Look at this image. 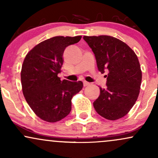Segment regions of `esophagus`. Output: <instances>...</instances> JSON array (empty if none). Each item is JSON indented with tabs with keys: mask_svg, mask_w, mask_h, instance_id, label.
Here are the masks:
<instances>
[{
	"mask_svg": "<svg viewBox=\"0 0 158 158\" xmlns=\"http://www.w3.org/2000/svg\"><path fill=\"white\" fill-rule=\"evenodd\" d=\"M90 84L88 82V81H83V85H84V87H86V86H88V85H89Z\"/></svg>",
	"mask_w": 158,
	"mask_h": 158,
	"instance_id": "esophagus-1",
	"label": "esophagus"
}]
</instances>
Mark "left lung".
Wrapping results in <instances>:
<instances>
[{"mask_svg":"<svg viewBox=\"0 0 158 158\" xmlns=\"http://www.w3.org/2000/svg\"><path fill=\"white\" fill-rule=\"evenodd\" d=\"M95 55L99 71L108 72L106 88L94 102L96 111L109 120L122 118L138 97L142 72L137 56L131 48L109 35L84 36Z\"/></svg>","mask_w":158,"mask_h":158,"instance_id":"1","label":"left lung"}]
</instances>
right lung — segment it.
I'll return each instance as SVG.
<instances>
[{
	"mask_svg": "<svg viewBox=\"0 0 158 158\" xmlns=\"http://www.w3.org/2000/svg\"><path fill=\"white\" fill-rule=\"evenodd\" d=\"M81 36H56L39 43L27 54L21 72L23 94L39 118L49 123L60 121L71 110V99L82 89V81H61L58 74L63 53Z\"/></svg>",
	"mask_w": 158,
	"mask_h": 158,
	"instance_id": "add662e5",
	"label": "right lung"
}]
</instances>
